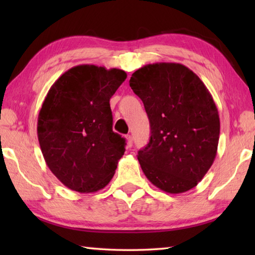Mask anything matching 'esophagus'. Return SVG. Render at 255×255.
<instances>
[{"label":"esophagus","instance_id":"obj_1","mask_svg":"<svg viewBox=\"0 0 255 255\" xmlns=\"http://www.w3.org/2000/svg\"><path fill=\"white\" fill-rule=\"evenodd\" d=\"M126 138H127V145L129 146V147H130V146L133 143V137L131 135H128Z\"/></svg>","mask_w":255,"mask_h":255}]
</instances>
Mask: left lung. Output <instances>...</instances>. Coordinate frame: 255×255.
<instances>
[{
    "mask_svg": "<svg viewBox=\"0 0 255 255\" xmlns=\"http://www.w3.org/2000/svg\"><path fill=\"white\" fill-rule=\"evenodd\" d=\"M129 85L149 120V141L137 155L146 178L173 195L195 188L213 165L219 140V115L208 89L178 63L145 65Z\"/></svg>",
    "mask_w": 255,
    "mask_h": 255,
    "instance_id": "1",
    "label": "left lung"
}]
</instances>
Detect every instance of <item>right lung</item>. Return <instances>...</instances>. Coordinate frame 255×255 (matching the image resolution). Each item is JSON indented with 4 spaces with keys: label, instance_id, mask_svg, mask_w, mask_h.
Segmentation results:
<instances>
[{
    "label": "right lung",
    "instance_id": "right-lung-1",
    "mask_svg": "<svg viewBox=\"0 0 255 255\" xmlns=\"http://www.w3.org/2000/svg\"><path fill=\"white\" fill-rule=\"evenodd\" d=\"M126 77L118 68L79 65L47 93L38 140L47 166L68 189L96 192L114 176L126 139L112 130L110 99Z\"/></svg>",
    "mask_w": 255,
    "mask_h": 255
}]
</instances>
